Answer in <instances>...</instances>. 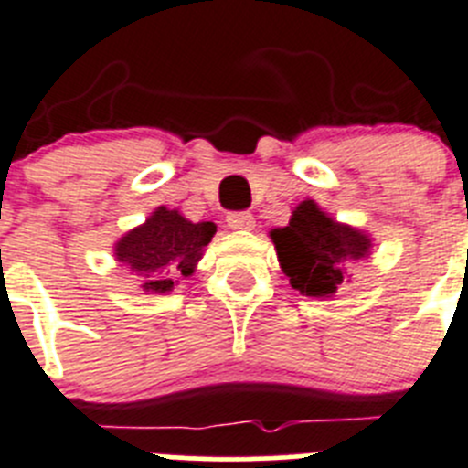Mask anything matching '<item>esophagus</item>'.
Returning a JSON list of instances; mask_svg holds the SVG:
<instances>
[{"mask_svg": "<svg viewBox=\"0 0 468 468\" xmlns=\"http://www.w3.org/2000/svg\"><path fill=\"white\" fill-rule=\"evenodd\" d=\"M226 221H229V226L233 230H254L256 226V219L251 212H230L226 217Z\"/></svg>", "mask_w": 468, "mask_h": 468, "instance_id": "34e87169", "label": "esophagus"}]
</instances>
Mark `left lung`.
Returning a JSON list of instances; mask_svg holds the SVG:
<instances>
[{
    "label": "left lung",
    "mask_w": 468,
    "mask_h": 468,
    "mask_svg": "<svg viewBox=\"0 0 468 468\" xmlns=\"http://www.w3.org/2000/svg\"><path fill=\"white\" fill-rule=\"evenodd\" d=\"M270 239L291 286L309 298H333L351 277V265L374 249L372 235L337 221L312 198L293 209L288 226L270 230Z\"/></svg>",
    "instance_id": "left-lung-1"
}]
</instances>
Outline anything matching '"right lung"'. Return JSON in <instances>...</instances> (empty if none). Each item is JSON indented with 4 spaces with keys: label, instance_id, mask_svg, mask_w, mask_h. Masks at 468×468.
Instances as JSON below:
<instances>
[{
    "label": "right lung",
    "instance_id": "right-lung-1",
    "mask_svg": "<svg viewBox=\"0 0 468 468\" xmlns=\"http://www.w3.org/2000/svg\"><path fill=\"white\" fill-rule=\"evenodd\" d=\"M212 221H189L177 209L159 205L141 226L126 230L112 247L117 263L143 277L147 293H170L177 277H191L203 251L212 242Z\"/></svg>",
    "mask_w": 468,
    "mask_h": 468
}]
</instances>
